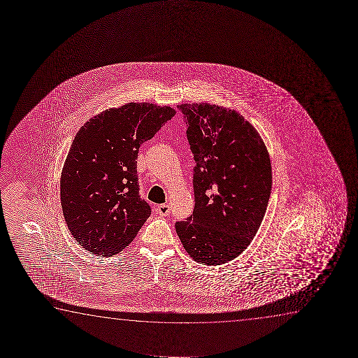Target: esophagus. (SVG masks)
<instances>
[{
  "instance_id": "1",
  "label": "esophagus",
  "mask_w": 358,
  "mask_h": 358,
  "mask_svg": "<svg viewBox=\"0 0 358 358\" xmlns=\"http://www.w3.org/2000/svg\"><path fill=\"white\" fill-rule=\"evenodd\" d=\"M157 213L160 216H167L170 214V206L169 204H160L157 206Z\"/></svg>"
}]
</instances>
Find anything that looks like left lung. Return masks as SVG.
Listing matches in <instances>:
<instances>
[{"label":"left lung","instance_id":"left-lung-1","mask_svg":"<svg viewBox=\"0 0 358 358\" xmlns=\"http://www.w3.org/2000/svg\"><path fill=\"white\" fill-rule=\"evenodd\" d=\"M187 124L194 210L176 232L196 263L225 264L250 245L266 211L271 164L263 139L235 110L208 103L177 106Z\"/></svg>","mask_w":358,"mask_h":358}]
</instances>
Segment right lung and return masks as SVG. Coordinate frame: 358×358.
<instances>
[{
    "label": "right lung",
    "mask_w": 358,
    "mask_h": 358,
    "mask_svg": "<svg viewBox=\"0 0 358 358\" xmlns=\"http://www.w3.org/2000/svg\"><path fill=\"white\" fill-rule=\"evenodd\" d=\"M176 110L149 103L108 108L84 123L64 162L59 194L76 241L96 255H117L152 214L139 196L138 152Z\"/></svg>",
    "instance_id": "1"
}]
</instances>
